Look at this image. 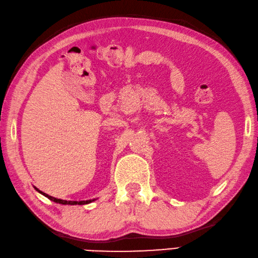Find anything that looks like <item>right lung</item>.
Returning <instances> with one entry per match:
<instances>
[{"label":"right lung","mask_w":258,"mask_h":258,"mask_svg":"<svg viewBox=\"0 0 258 258\" xmlns=\"http://www.w3.org/2000/svg\"><path fill=\"white\" fill-rule=\"evenodd\" d=\"M35 188V190L36 191H39L40 194H42V195L43 196H45L46 198H49L50 201H52V202H54V203H57V204H62V205H86V204H90L91 202H93V201H96V199H90V201H81V202H71V201H63V199H57V198H54V197H52V196H49L48 194H45V192H43V191H41V190H39L38 188L36 187H34Z\"/></svg>","instance_id":"obj_1"}]
</instances>
